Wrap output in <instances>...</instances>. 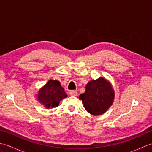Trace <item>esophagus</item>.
Listing matches in <instances>:
<instances>
[{
	"label": "esophagus",
	"mask_w": 152,
	"mask_h": 152,
	"mask_svg": "<svg viewBox=\"0 0 152 152\" xmlns=\"http://www.w3.org/2000/svg\"><path fill=\"white\" fill-rule=\"evenodd\" d=\"M70 94L71 96H77V95H78V93H77L76 90H72V91H70Z\"/></svg>",
	"instance_id": "34e87169"
}]
</instances>
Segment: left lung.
<instances>
[{
  "label": "left lung",
  "instance_id": "left-lung-1",
  "mask_svg": "<svg viewBox=\"0 0 152 152\" xmlns=\"http://www.w3.org/2000/svg\"><path fill=\"white\" fill-rule=\"evenodd\" d=\"M86 110L90 114L99 115L110 107L114 100V91L111 83L103 78L91 80L86 86V91L80 95Z\"/></svg>",
  "mask_w": 152,
  "mask_h": 152
}]
</instances>
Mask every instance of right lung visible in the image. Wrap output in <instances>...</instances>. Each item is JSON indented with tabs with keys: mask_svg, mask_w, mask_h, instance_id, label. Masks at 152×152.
Wrapping results in <instances>:
<instances>
[{
	"mask_svg": "<svg viewBox=\"0 0 152 152\" xmlns=\"http://www.w3.org/2000/svg\"><path fill=\"white\" fill-rule=\"evenodd\" d=\"M38 101L49 109L59 106V102L67 96L60 82L50 80L40 88L38 93Z\"/></svg>",
	"mask_w": 152,
	"mask_h": 152,
	"instance_id": "obj_1",
	"label": "right lung"
}]
</instances>
